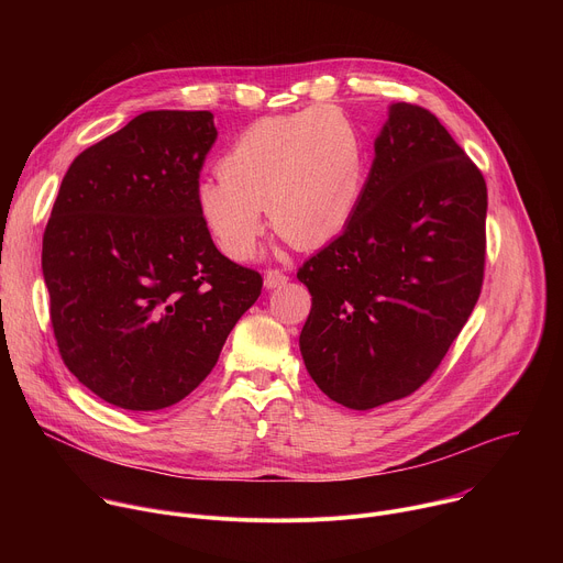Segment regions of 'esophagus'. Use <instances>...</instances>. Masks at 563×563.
Instances as JSON below:
<instances>
[{"label": "esophagus", "mask_w": 563, "mask_h": 563, "mask_svg": "<svg viewBox=\"0 0 563 563\" xmlns=\"http://www.w3.org/2000/svg\"><path fill=\"white\" fill-rule=\"evenodd\" d=\"M287 280H289V278H287V274H285V272H280V269H269V272L265 274V287H267V289L283 287Z\"/></svg>", "instance_id": "1"}]
</instances>
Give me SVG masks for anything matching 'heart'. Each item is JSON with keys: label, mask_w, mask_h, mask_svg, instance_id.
Instances as JSON below:
<instances>
[{"label": "heart", "mask_w": 563, "mask_h": 563, "mask_svg": "<svg viewBox=\"0 0 563 563\" xmlns=\"http://www.w3.org/2000/svg\"><path fill=\"white\" fill-rule=\"evenodd\" d=\"M220 176L200 180L196 205L218 250L247 261L265 229L311 250L352 220L367 178L365 140L334 104L254 122L227 148Z\"/></svg>", "instance_id": "heart-1"}]
</instances>
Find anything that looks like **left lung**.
I'll return each instance as SVG.
<instances>
[{"instance_id": "left-lung-1", "label": "left lung", "mask_w": 563, "mask_h": 563, "mask_svg": "<svg viewBox=\"0 0 563 563\" xmlns=\"http://www.w3.org/2000/svg\"><path fill=\"white\" fill-rule=\"evenodd\" d=\"M486 211L484 176L439 118L391 104L350 224L298 269L300 354L332 400L372 410L432 376L484 285Z\"/></svg>"}]
</instances>
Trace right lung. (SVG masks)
Masks as SVG:
<instances>
[{
    "label": "right lung",
    "instance_id": "obj_1",
    "mask_svg": "<svg viewBox=\"0 0 563 563\" xmlns=\"http://www.w3.org/2000/svg\"><path fill=\"white\" fill-rule=\"evenodd\" d=\"M218 131L209 111H146L79 153L42 243L64 365L107 404L155 412L191 394L261 296L222 256L196 189Z\"/></svg>",
    "mask_w": 563,
    "mask_h": 563
}]
</instances>
